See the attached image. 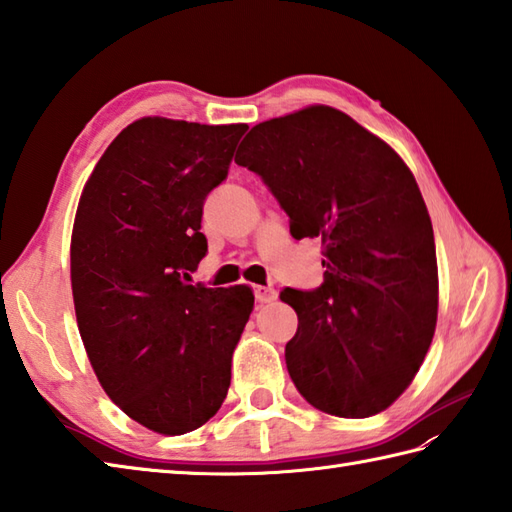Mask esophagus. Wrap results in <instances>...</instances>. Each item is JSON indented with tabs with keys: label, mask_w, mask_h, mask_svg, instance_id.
<instances>
[{
	"label": "esophagus",
	"mask_w": 512,
	"mask_h": 512,
	"mask_svg": "<svg viewBox=\"0 0 512 512\" xmlns=\"http://www.w3.org/2000/svg\"><path fill=\"white\" fill-rule=\"evenodd\" d=\"M254 298H256V302H258V304L274 302V300H276V289H274V287L256 285V287H254Z\"/></svg>",
	"instance_id": "34e87169"
}]
</instances>
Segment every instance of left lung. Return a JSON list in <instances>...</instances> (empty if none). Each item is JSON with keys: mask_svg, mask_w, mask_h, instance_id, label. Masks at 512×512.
Listing matches in <instances>:
<instances>
[{"mask_svg": "<svg viewBox=\"0 0 512 512\" xmlns=\"http://www.w3.org/2000/svg\"><path fill=\"white\" fill-rule=\"evenodd\" d=\"M265 181L293 238H322L324 282L282 289L298 313L289 377L317 410L383 412L423 363L438 315L434 230L412 170L333 107L260 122L234 157Z\"/></svg>", "mask_w": 512, "mask_h": 512, "instance_id": "8db88e82", "label": "left lung"}]
</instances>
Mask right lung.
<instances>
[{
    "label": "right lung",
    "instance_id": "obj_1",
    "mask_svg": "<svg viewBox=\"0 0 512 512\" xmlns=\"http://www.w3.org/2000/svg\"><path fill=\"white\" fill-rule=\"evenodd\" d=\"M245 131L135 120L102 153L78 201L72 293L87 357L109 399L164 436L219 412L254 309L245 285H190L208 252L203 203Z\"/></svg>",
    "mask_w": 512,
    "mask_h": 512
}]
</instances>
